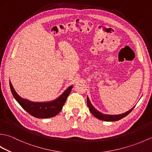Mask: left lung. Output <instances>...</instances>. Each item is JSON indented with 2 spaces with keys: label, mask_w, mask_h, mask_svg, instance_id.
I'll return each instance as SVG.
<instances>
[{
  "label": "left lung",
  "mask_w": 152,
  "mask_h": 152,
  "mask_svg": "<svg viewBox=\"0 0 152 152\" xmlns=\"http://www.w3.org/2000/svg\"><path fill=\"white\" fill-rule=\"evenodd\" d=\"M87 104H88V106L89 108V111L91 112V114L96 117L99 119H101V120L103 121H118L121 119L122 118H124L125 117L126 115H127L129 113L133 110V109L134 108V106L133 108H132L130 110L127 111V112L124 113V114H119V115H108V114H103L102 113L99 112L97 110H96L92 104H91V102H90L88 96V99H87Z\"/></svg>",
  "instance_id": "1"
}]
</instances>
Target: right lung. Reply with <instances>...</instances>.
I'll return each instance as SVG.
<instances>
[{"instance_id":"obj_1","label":"right lung","mask_w":152,"mask_h":152,"mask_svg":"<svg viewBox=\"0 0 152 152\" xmlns=\"http://www.w3.org/2000/svg\"><path fill=\"white\" fill-rule=\"evenodd\" d=\"M10 87L13 96L21 107L28 114L37 118H51L59 114L72 88V86L69 87L55 101L49 102H34L20 97L15 92L10 81Z\"/></svg>"}]
</instances>
